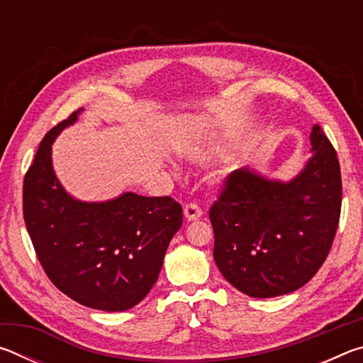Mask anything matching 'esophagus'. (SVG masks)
<instances>
[{
	"mask_svg": "<svg viewBox=\"0 0 363 363\" xmlns=\"http://www.w3.org/2000/svg\"><path fill=\"white\" fill-rule=\"evenodd\" d=\"M201 210L200 206L196 203H187L186 206H184V216H186L187 220H196L201 218Z\"/></svg>",
	"mask_w": 363,
	"mask_h": 363,
	"instance_id": "34e87169",
	"label": "esophagus"
}]
</instances>
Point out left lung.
<instances>
[{"label":"left lung","mask_w":363,"mask_h":363,"mask_svg":"<svg viewBox=\"0 0 363 363\" xmlns=\"http://www.w3.org/2000/svg\"><path fill=\"white\" fill-rule=\"evenodd\" d=\"M311 144L312 157L291 181L235 169L210 208L214 262L251 298L280 296L306 285L333 245L342 196L340 162L318 125Z\"/></svg>","instance_id":"obj_1"}]
</instances>
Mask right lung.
<instances>
[{"mask_svg": "<svg viewBox=\"0 0 363 363\" xmlns=\"http://www.w3.org/2000/svg\"><path fill=\"white\" fill-rule=\"evenodd\" d=\"M79 112L41 140L23 179V219L38 261L60 291L91 309L128 311L155 285L182 225V208L171 196L126 192L86 203L67 194L54 174L51 145Z\"/></svg>", "mask_w": 363, "mask_h": 363, "instance_id": "1", "label": "right lung"}]
</instances>
